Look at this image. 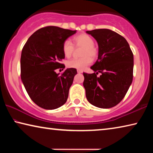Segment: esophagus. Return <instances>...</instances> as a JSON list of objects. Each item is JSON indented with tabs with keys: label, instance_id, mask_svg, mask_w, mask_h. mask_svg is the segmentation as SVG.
<instances>
[{
	"label": "esophagus",
	"instance_id": "34e87169",
	"mask_svg": "<svg viewBox=\"0 0 153 153\" xmlns=\"http://www.w3.org/2000/svg\"><path fill=\"white\" fill-rule=\"evenodd\" d=\"M77 73H79V74H81V73H82V71L79 70V69H77Z\"/></svg>",
	"mask_w": 153,
	"mask_h": 153
}]
</instances>
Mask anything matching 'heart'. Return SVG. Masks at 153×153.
I'll return each instance as SVG.
<instances>
[{"mask_svg": "<svg viewBox=\"0 0 153 153\" xmlns=\"http://www.w3.org/2000/svg\"><path fill=\"white\" fill-rule=\"evenodd\" d=\"M75 48H82L81 59H71L67 62V67L76 69H84L91 64L92 59H96L98 55V50L94 46V39L86 33H80L74 38ZM74 52V47L71 41L65 40L63 45V53L66 58H70Z\"/></svg>", "mask_w": 153, "mask_h": 153, "instance_id": "heart-1", "label": "heart"}]
</instances>
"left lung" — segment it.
Returning a JSON list of instances; mask_svg holds the SVG:
<instances>
[{"label": "left lung", "mask_w": 153, "mask_h": 153, "mask_svg": "<svg viewBox=\"0 0 153 153\" xmlns=\"http://www.w3.org/2000/svg\"><path fill=\"white\" fill-rule=\"evenodd\" d=\"M97 41L98 56L90 67L94 73H84L87 100L95 107L108 108L119 104L133 79L134 55L122 36L108 29L87 31ZM98 73H101L97 77Z\"/></svg>", "instance_id": "1"}]
</instances>
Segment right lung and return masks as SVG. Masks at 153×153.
Instances as JSON below:
<instances>
[{"instance_id":"1","label":"right lung","mask_w":153,"mask_h":153,"mask_svg":"<svg viewBox=\"0 0 153 153\" xmlns=\"http://www.w3.org/2000/svg\"><path fill=\"white\" fill-rule=\"evenodd\" d=\"M76 33L56 26L42 27L28 38L22 49L21 78L31 99L41 108L55 109L67 101L77 70L67 69L61 76L55 70L64 69L61 63L65 59L63 45Z\"/></svg>"}]
</instances>
